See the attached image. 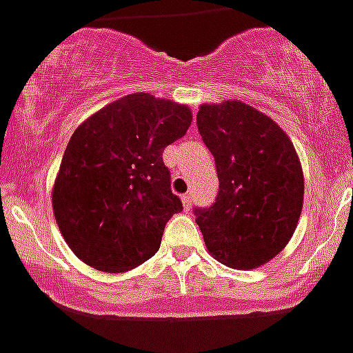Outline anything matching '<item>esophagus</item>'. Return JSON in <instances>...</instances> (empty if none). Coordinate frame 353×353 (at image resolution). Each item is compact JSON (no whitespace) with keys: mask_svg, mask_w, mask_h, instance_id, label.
Returning a JSON list of instances; mask_svg holds the SVG:
<instances>
[{"mask_svg":"<svg viewBox=\"0 0 353 353\" xmlns=\"http://www.w3.org/2000/svg\"><path fill=\"white\" fill-rule=\"evenodd\" d=\"M181 199H183V206H185L186 210H190L192 208V194H185Z\"/></svg>","mask_w":353,"mask_h":353,"instance_id":"obj_1","label":"esophagus"}]
</instances>
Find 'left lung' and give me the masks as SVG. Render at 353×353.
Returning a JSON list of instances; mask_svg holds the SVG:
<instances>
[{
  "label": "left lung",
  "mask_w": 353,
  "mask_h": 353,
  "mask_svg": "<svg viewBox=\"0 0 353 353\" xmlns=\"http://www.w3.org/2000/svg\"><path fill=\"white\" fill-rule=\"evenodd\" d=\"M203 141L215 158L219 194L195 222L213 259L254 269L289 244L303 208V170L276 121L241 100L203 103Z\"/></svg>",
  "instance_id": "left-lung-1"
}]
</instances>
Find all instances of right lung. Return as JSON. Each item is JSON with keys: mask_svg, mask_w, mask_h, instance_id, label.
Segmentation results:
<instances>
[{"mask_svg": "<svg viewBox=\"0 0 353 353\" xmlns=\"http://www.w3.org/2000/svg\"><path fill=\"white\" fill-rule=\"evenodd\" d=\"M190 123L185 103L132 93L77 127L53 183L52 206L82 262L125 272L159 250L165 224L183 210L161 154Z\"/></svg>", "mask_w": 353, "mask_h": 353, "instance_id": "add662e5", "label": "right lung"}]
</instances>
